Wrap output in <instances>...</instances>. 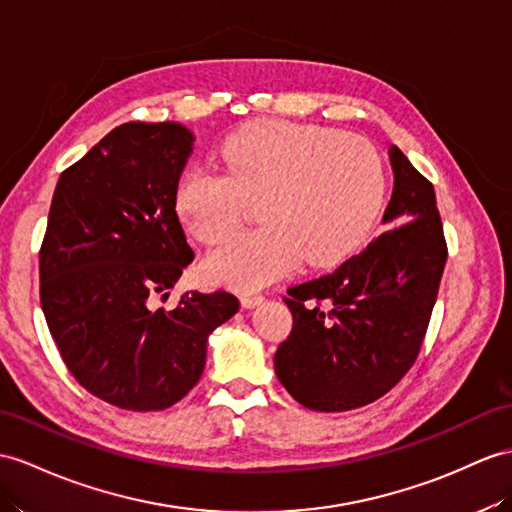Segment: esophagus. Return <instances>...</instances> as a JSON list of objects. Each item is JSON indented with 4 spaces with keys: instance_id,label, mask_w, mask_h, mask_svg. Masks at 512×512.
Listing matches in <instances>:
<instances>
[{
    "instance_id": "esophagus-1",
    "label": "esophagus",
    "mask_w": 512,
    "mask_h": 512,
    "mask_svg": "<svg viewBox=\"0 0 512 512\" xmlns=\"http://www.w3.org/2000/svg\"><path fill=\"white\" fill-rule=\"evenodd\" d=\"M263 302H265V297L260 293H243L241 295V304L245 308H254V306H260Z\"/></svg>"
}]
</instances>
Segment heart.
I'll list each match as a JSON object with an SVG mask.
<instances>
[{
  "label": "heart",
  "instance_id": "1",
  "mask_svg": "<svg viewBox=\"0 0 512 512\" xmlns=\"http://www.w3.org/2000/svg\"><path fill=\"white\" fill-rule=\"evenodd\" d=\"M223 173L193 169L180 180L176 210L195 239H223L260 199L263 228L228 236L204 260L206 278L254 289L299 260L332 267L363 243L384 199L378 149L360 136L291 121H263L221 145Z\"/></svg>",
  "mask_w": 512,
  "mask_h": 512
}]
</instances>
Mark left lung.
<instances>
[{
	"mask_svg": "<svg viewBox=\"0 0 512 512\" xmlns=\"http://www.w3.org/2000/svg\"><path fill=\"white\" fill-rule=\"evenodd\" d=\"M389 158L395 182L382 223L391 230L284 297L293 330L273 365L284 389L319 413L389 393L413 367L439 293L447 247L434 186L397 145Z\"/></svg>",
	"mask_w": 512,
	"mask_h": 512,
	"instance_id": "1",
	"label": "left lung"
}]
</instances>
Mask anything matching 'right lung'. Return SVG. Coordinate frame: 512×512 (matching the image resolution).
<instances>
[{
    "mask_svg": "<svg viewBox=\"0 0 512 512\" xmlns=\"http://www.w3.org/2000/svg\"><path fill=\"white\" fill-rule=\"evenodd\" d=\"M195 136L176 121L123 123L60 173L41 247V306L67 369L112 406L147 413L199 382L232 293L154 308L193 263L176 191Z\"/></svg>",
    "mask_w": 512,
    "mask_h": 512,
    "instance_id": "1",
    "label": "right lung"
}]
</instances>
